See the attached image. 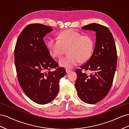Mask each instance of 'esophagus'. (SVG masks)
I'll return each instance as SVG.
<instances>
[{"label":"esophagus","instance_id":"1","mask_svg":"<svg viewBox=\"0 0 129 129\" xmlns=\"http://www.w3.org/2000/svg\"><path fill=\"white\" fill-rule=\"evenodd\" d=\"M66 71H67V74H69V73H70V72H71V70H70V69H66Z\"/></svg>","mask_w":129,"mask_h":129}]
</instances>
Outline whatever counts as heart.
<instances>
[{"label": "heart", "instance_id": "heart-1", "mask_svg": "<svg viewBox=\"0 0 129 129\" xmlns=\"http://www.w3.org/2000/svg\"><path fill=\"white\" fill-rule=\"evenodd\" d=\"M94 41L89 35H82L74 30H65L59 33L57 39H51L47 42V48L54 58L61 55L64 48H68V55L59 60V64L67 69H71L79 62H84L90 58L93 52Z\"/></svg>", "mask_w": 129, "mask_h": 129}]
</instances>
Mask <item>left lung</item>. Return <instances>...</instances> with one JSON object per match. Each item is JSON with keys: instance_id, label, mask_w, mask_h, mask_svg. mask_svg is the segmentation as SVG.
I'll list each match as a JSON object with an SVG mask.
<instances>
[{"instance_id": "8db88e82", "label": "left lung", "mask_w": 129, "mask_h": 129, "mask_svg": "<svg viewBox=\"0 0 129 129\" xmlns=\"http://www.w3.org/2000/svg\"><path fill=\"white\" fill-rule=\"evenodd\" d=\"M82 29L96 32V42L90 58L75 71V87L82 101L95 104L111 89L117 64V49L113 35L105 26L91 23Z\"/></svg>"}]
</instances>
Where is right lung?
<instances>
[{"mask_svg": "<svg viewBox=\"0 0 129 129\" xmlns=\"http://www.w3.org/2000/svg\"><path fill=\"white\" fill-rule=\"evenodd\" d=\"M52 30L44 24H28L19 34L14 51L19 84L30 100L41 105L56 97L59 80L66 74L65 69L59 67L51 56L43 39Z\"/></svg>", "mask_w": 129, "mask_h": 129, "instance_id": "obj_1", "label": "right lung"}]
</instances>
